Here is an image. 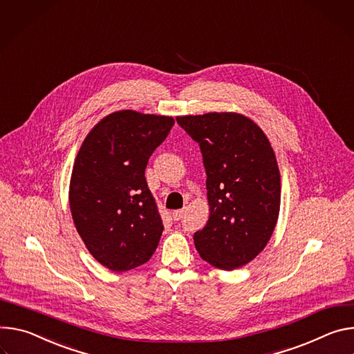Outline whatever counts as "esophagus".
I'll use <instances>...</instances> for the list:
<instances>
[{"label": "esophagus", "instance_id": "esophagus-1", "mask_svg": "<svg viewBox=\"0 0 354 354\" xmlns=\"http://www.w3.org/2000/svg\"><path fill=\"white\" fill-rule=\"evenodd\" d=\"M184 216V209H177L173 212V219L174 221H180Z\"/></svg>", "mask_w": 354, "mask_h": 354}]
</instances>
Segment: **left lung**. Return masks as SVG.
Instances as JSON below:
<instances>
[{
    "label": "left lung",
    "instance_id": "left-lung-1",
    "mask_svg": "<svg viewBox=\"0 0 354 354\" xmlns=\"http://www.w3.org/2000/svg\"><path fill=\"white\" fill-rule=\"evenodd\" d=\"M200 145L209 219L194 233L203 260L230 271L252 261L276 227L281 180L276 154L250 118L236 112L177 116Z\"/></svg>",
    "mask_w": 354,
    "mask_h": 354
}]
</instances>
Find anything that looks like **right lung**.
<instances>
[{
    "label": "right lung",
    "mask_w": 354,
    "mask_h": 354,
    "mask_svg": "<svg viewBox=\"0 0 354 354\" xmlns=\"http://www.w3.org/2000/svg\"><path fill=\"white\" fill-rule=\"evenodd\" d=\"M173 125L171 116L116 111L90 131L77 153L71 216L88 252L112 271L145 264L159 245L165 227L145 170Z\"/></svg>",
    "instance_id": "right-lung-1"
}]
</instances>
